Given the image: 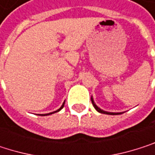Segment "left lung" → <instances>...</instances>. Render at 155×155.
<instances>
[{"label": "left lung", "mask_w": 155, "mask_h": 155, "mask_svg": "<svg viewBox=\"0 0 155 155\" xmlns=\"http://www.w3.org/2000/svg\"><path fill=\"white\" fill-rule=\"evenodd\" d=\"M91 101H92V104H93V105H94V107L96 109V111L97 112H99V113H101V114H111V115H116V114H121V113H108V112H105V111H103V110H101L95 104H94V100H93V98H91Z\"/></svg>", "instance_id": "obj_1"}]
</instances>
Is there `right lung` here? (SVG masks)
<instances>
[{"instance_id":"right-lung-1","label":"right lung","mask_w":155,"mask_h":155,"mask_svg":"<svg viewBox=\"0 0 155 155\" xmlns=\"http://www.w3.org/2000/svg\"><path fill=\"white\" fill-rule=\"evenodd\" d=\"M63 106H64V104H62V105L61 106V108H60V109H58L57 111H55V112H53V113H50V114H43V115L45 116V115H49V114H54V113H57V112H59L60 110H61V109L63 108Z\"/></svg>"}]
</instances>
